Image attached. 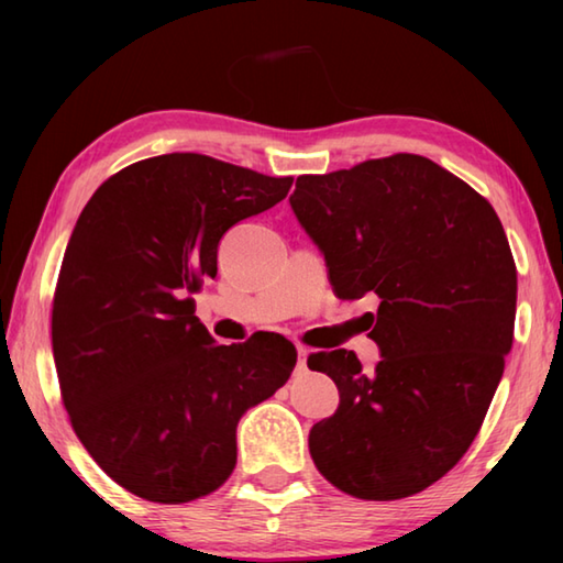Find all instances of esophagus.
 Instances as JSON below:
<instances>
[{"label": "esophagus", "instance_id": "1", "mask_svg": "<svg viewBox=\"0 0 563 563\" xmlns=\"http://www.w3.org/2000/svg\"><path fill=\"white\" fill-rule=\"evenodd\" d=\"M307 355H309V351L300 345V349H297V375L307 373Z\"/></svg>", "mask_w": 563, "mask_h": 563}]
</instances>
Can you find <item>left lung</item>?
I'll return each mask as SVG.
<instances>
[{
  "instance_id": "8db88e82",
  "label": "left lung",
  "mask_w": 563,
  "mask_h": 563,
  "mask_svg": "<svg viewBox=\"0 0 563 563\" xmlns=\"http://www.w3.org/2000/svg\"><path fill=\"white\" fill-rule=\"evenodd\" d=\"M290 208L324 254L341 300L373 297L353 351L309 355L339 387V409L309 430L327 479L365 500L423 492L479 433L512 345L518 273L492 202L418 154L300 176Z\"/></svg>"
}]
</instances>
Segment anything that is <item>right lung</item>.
Listing matches in <instances>:
<instances>
[{
  "label": "right lung",
  "mask_w": 563,
  "mask_h": 563,
  "mask_svg": "<svg viewBox=\"0 0 563 563\" xmlns=\"http://www.w3.org/2000/svg\"><path fill=\"white\" fill-rule=\"evenodd\" d=\"M292 178L194 152L125 166L84 206L53 300L59 389L81 445L130 494L188 504L236 464V423L288 382V339L218 345L194 292L222 234Z\"/></svg>",
  "instance_id": "right-lung-1"
}]
</instances>
